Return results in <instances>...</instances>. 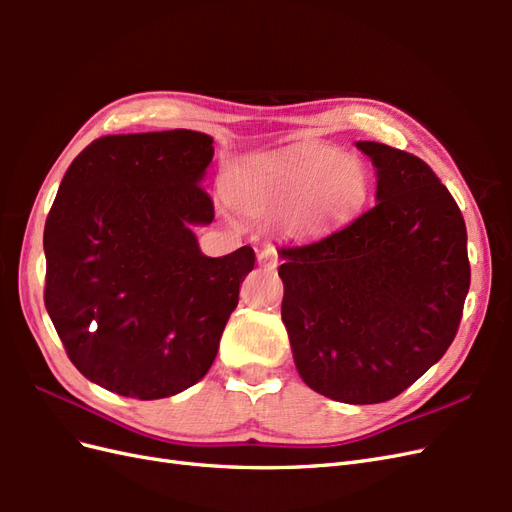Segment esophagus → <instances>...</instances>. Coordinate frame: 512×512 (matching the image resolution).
<instances>
[{
	"label": "esophagus",
	"mask_w": 512,
	"mask_h": 512,
	"mask_svg": "<svg viewBox=\"0 0 512 512\" xmlns=\"http://www.w3.org/2000/svg\"><path fill=\"white\" fill-rule=\"evenodd\" d=\"M277 262H280V258H277V252L273 250V247H265V250L258 252V265L260 267L275 269Z\"/></svg>",
	"instance_id": "obj_1"
}]
</instances>
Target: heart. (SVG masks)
Masks as SVG:
<instances>
[{
    "mask_svg": "<svg viewBox=\"0 0 512 512\" xmlns=\"http://www.w3.org/2000/svg\"><path fill=\"white\" fill-rule=\"evenodd\" d=\"M371 194L365 164L346 153L299 145L226 177V196L245 213L286 207L282 224L290 235H312L361 213Z\"/></svg>",
    "mask_w": 512,
    "mask_h": 512,
    "instance_id": "heart-1",
    "label": "heart"
}]
</instances>
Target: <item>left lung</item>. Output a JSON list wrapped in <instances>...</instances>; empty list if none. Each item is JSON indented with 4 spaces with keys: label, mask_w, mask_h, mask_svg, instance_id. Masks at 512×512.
<instances>
[{
    "label": "left lung",
    "mask_w": 512,
    "mask_h": 512,
    "mask_svg": "<svg viewBox=\"0 0 512 512\" xmlns=\"http://www.w3.org/2000/svg\"><path fill=\"white\" fill-rule=\"evenodd\" d=\"M376 205L348 226L282 247V320L294 365L316 393L380 404L436 365L470 290L468 232L436 173L416 156L359 141Z\"/></svg>",
    "instance_id": "obj_1"
}]
</instances>
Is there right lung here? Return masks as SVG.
<instances>
[{"label":"right lung","mask_w":512,"mask_h":512,"mask_svg":"<svg viewBox=\"0 0 512 512\" xmlns=\"http://www.w3.org/2000/svg\"><path fill=\"white\" fill-rule=\"evenodd\" d=\"M213 138L194 130L102 136L74 158L44 226V305L81 374L134 399H162L203 378L252 247L200 252L213 222L200 181Z\"/></svg>","instance_id":"1"}]
</instances>
